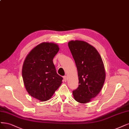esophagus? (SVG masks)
<instances>
[{"label":"esophagus","mask_w":129,"mask_h":129,"mask_svg":"<svg viewBox=\"0 0 129 129\" xmlns=\"http://www.w3.org/2000/svg\"><path fill=\"white\" fill-rule=\"evenodd\" d=\"M63 81H64V82H66L67 80V76H63Z\"/></svg>","instance_id":"1"}]
</instances>
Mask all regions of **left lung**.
Listing matches in <instances>:
<instances>
[{
    "label": "left lung",
    "instance_id": "8db88e82",
    "mask_svg": "<svg viewBox=\"0 0 129 129\" xmlns=\"http://www.w3.org/2000/svg\"><path fill=\"white\" fill-rule=\"evenodd\" d=\"M68 45L78 72L79 86L73 92L74 99L81 104L89 103L99 94L106 78L105 66L96 48L83 41H70Z\"/></svg>",
    "mask_w": 129,
    "mask_h": 129
}]
</instances>
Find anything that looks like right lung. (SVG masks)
Instances as JSON below:
<instances>
[{"label":"right lung","instance_id":"1","mask_svg":"<svg viewBox=\"0 0 129 129\" xmlns=\"http://www.w3.org/2000/svg\"><path fill=\"white\" fill-rule=\"evenodd\" d=\"M59 51L57 44L43 42L33 48L24 61L22 74L25 89L41 101L50 99L62 83L53 62Z\"/></svg>","mask_w":129,"mask_h":129}]
</instances>
